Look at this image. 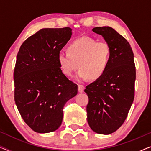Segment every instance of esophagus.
Returning a JSON list of instances; mask_svg holds the SVG:
<instances>
[{
  "label": "esophagus",
  "mask_w": 151,
  "mask_h": 151,
  "mask_svg": "<svg viewBox=\"0 0 151 151\" xmlns=\"http://www.w3.org/2000/svg\"><path fill=\"white\" fill-rule=\"evenodd\" d=\"M84 86L82 84H78V91L80 93L84 92Z\"/></svg>",
  "instance_id": "esophagus-1"
}]
</instances>
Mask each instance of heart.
Wrapping results in <instances>:
<instances>
[{
  "instance_id": "1",
  "label": "heart",
  "mask_w": 151,
  "mask_h": 151,
  "mask_svg": "<svg viewBox=\"0 0 151 151\" xmlns=\"http://www.w3.org/2000/svg\"><path fill=\"white\" fill-rule=\"evenodd\" d=\"M111 58V47L105 41L97 42L91 37L76 39L68 47L67 51L58 55V61L63 73L71 76L79 67L78 78L86 80H97L108 69Z\"/></svg>"
}]
</instances>
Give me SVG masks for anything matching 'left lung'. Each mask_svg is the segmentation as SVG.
Returning <instances> with one entry per match:
<instances>
[{
  "mask_svg": "<svg viewBox=\"0 0 151 151\" xmlns=\"http://www.w3.org/2000/svg\"><path fill=\"white\" fill-rule=\"evenodd\" d=\"M111 47L109 66L102 77L86 86L88 97L87 121L93 131L109 135L116 131L127 117L135 97L134 55L129 42L111 27L92 29Z\"/></svg>",
  "mask_w": 151,
  "mask_h": 151,
  "instance_id": "8db88e82",
  "label": "left lung"
}]
</instances>
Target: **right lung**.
<instances>
[{
	"instance_id": "add662e5",
	"label": "right lung",
	"mask_w": 151,
	"mask_h": 151,
	"mask_svg": "<svg viewBox=\"0 0 151 151\" xmlns=\"http://www.w3.org/2000/svg\"><path fill=\"white\" fill-rule=\"evenodd\" d=\"M70 27L45 28L24 41L14 68V100L22 118L33 131L57 130L63 108L78 93V85L63 73L58 61L71 38Z\"/></svg>"
}]
</instances>
